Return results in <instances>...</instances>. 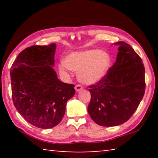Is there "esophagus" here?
<instances>
[{"label": "esophagus", "instance_id": "1", "mask_svg": "<svg viewBox=\"0 0 158 158\" xmlns=\"http://www.w3.org/2000/svg\"><path fill=\"white\" fill-rule=\"evenodd\" d=\"M82 89H83V87L81 86V85L78 84V85H77L76 86H75V90H76L77 92H80Z\"/></svg>", "mask_w": 158, "mask_h": 158}]
</instances>
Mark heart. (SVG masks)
I'll list each match as a JSON object with an SVG mask.
<instances>
[{
    "label": "heart",
    "instance_id": "obj_1",
    "mask_svg": "<svg viewBox=\"0 0 158 158\" xmlns=\"http://www.w3.org/2000/svg\"><path fill=\"white\" fill-rule=\"evenodd\" d=\"M111 56L108 53L98 49H88L69 53L64 60V64L58 67L63 75H68V69L78 73L79 81L84 84H97L104 79L111 65Z\"/></svg>",
    "mask_w": 158,
    "mask_h": 158
}]
</instances>
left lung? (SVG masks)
Instances as JSON below:
<instances>
[{
  "instance_id": "8db88e82",
  "label": "left lung",
  "mask_w": 158,
  "mask_h": 158,
  "mask_svg": "<svg viewBox=\"0 0 158 158\" xmlns=\"http://www.w3.org/2000/svg\"><path fill=\"white\" fill-rule=\"evenodd\" d=\"M116 60L106 75L90 85L88 112L93 121L104 127L126 122L137 110L145 93V68L130 44L118 42Z\"/></svg>"
}]
</instances>
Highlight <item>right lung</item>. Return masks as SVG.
Wrapping results in <instances>:
<instances>
[{"mask_svg":"<svg viewBox=\"0 0 158 158\" xmlns=\"http://www.w3.org/2000/svg\"><path fill=\"white\" fill-rule=\"evenodd\" d=\"M56 49L55 43L26 48L10 70L15 106L26 121L42 129L59 123L75 93L74 85L60 81L53 68Z\"/></svg>","mask_w":158,"mask_h":158,"instance_id":"right-lung-1","label":"right lung"}]
</instances>
